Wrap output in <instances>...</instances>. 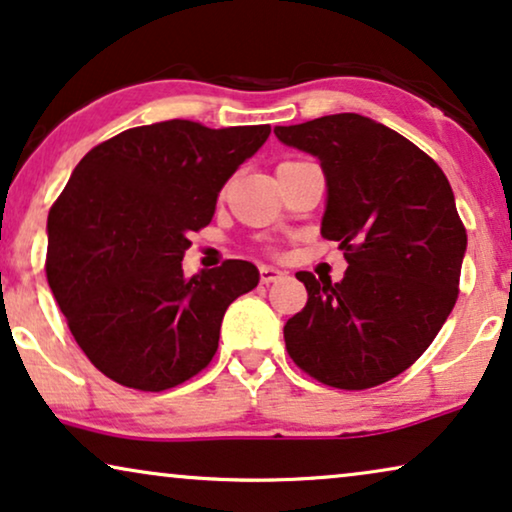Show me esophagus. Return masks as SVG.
Here are the masks:
<instances>
[{
  "mask_svg": "<svg viewBox=\"0 0 512 512\" xmlns=\"http://www.w3.org/2000/svg\"><path fill=\"white\" fill-rule=\"evenodd\" d=\"M287 277V272L280 268H272V265H261V282L263 284H272V282H280Z\"/></svg>",
  "mask_w": 512,
  "mask_h": 512,
  "instance_id": "1",
  "label": "esophagus"
}]
</instances>
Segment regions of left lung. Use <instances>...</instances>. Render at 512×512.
<instances>
[{
	"label": "left lung",
	"instance_id": "1",
	"mask_svg": "<svg viewBox=\"0 0 512 512\" xmlns=\"http://www.w3.org/2000/svg\"><path fill=\"white\" fill-rule=\"evenodd\" d=\"M275 136L320 159L322 235L348 261L336 284L296 272L308 303L284 324L291 360L331 388L381 386L423 355L459 296L468 237L454 192L426 152L355 112Z\"/></svg>",
	"mask_w": 512,
	"mask_h": 512
}]
</instances>
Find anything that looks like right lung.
<instances>
[{"mask_svg":"<svg viewBox=\"0 0 512 512\" xmlns=\"http://www.w3.org/2000/svg\"><path fill=\"white\" fill-rule=\"evenodd\" d=\"M270 126L169 119L86 152L49 211L46 277L91 364L126 388H174L214 357L228 305L261 280L249 261L183 275L188 235L268 141Z\"/></svg>","mask_w":512,"mask_h":512,"instance_id":"obj_1","label":"right lung"}]
</instances>
